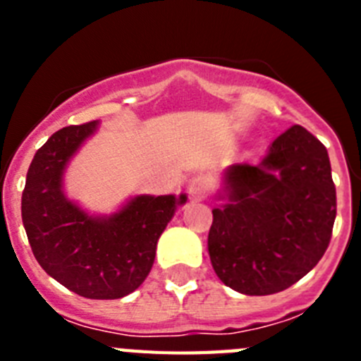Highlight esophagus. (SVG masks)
<instances>
[{"label": "esophagus", "instance_id": "34e87169", "mask_svg": "<svg viewBox=\"0 0 361 361\" xmlns=\"http://www.w3.org/2000/svg\"><path fill=\"white\" fill-rule=\"evenodd\" d=\"M209 191V183L206 177H193L190 178V183H188V193L193 200H202L206 199Z\"/></svg>", "mask_w": 361, "mask_h": 361}]
</instances>
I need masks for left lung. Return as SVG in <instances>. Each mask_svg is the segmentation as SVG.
<instances>
[{"label": "left lung", "mask_w": 361, "mask_h": 361, "mask_svg": "<svg viewBox=\"0 0 361 361\" xmlns=\"http://www.w3.org/2000/svg\"><path fill=\"white\" fill-rule=\"evenodd\" d=\"M228 202L213 209L208 235L216 276L235 291L264 296L291 288L320 262L336 219V188L325 146L295 124L258 164L224 175Z\"/></svg>", "instance_id": "1"}]
</instances>
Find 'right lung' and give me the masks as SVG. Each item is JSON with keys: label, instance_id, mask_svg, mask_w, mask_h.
<instances>
[{"label": "right lung", "instance_id": "right-lung-1", "mask_svg": "<svg viewBox=\"0 0 361 361\" xmlns=\"http://www.w3.org/2000/svg\"><path fill=\"white\" fill-rule=\"evenodd\" d=\"M97 121L66 126L36 152L27 173L21 216L39 266L66 289L92 300L130 295L146 280L161 233L186 195H137L110 216H92L63 193L73 153Z\"/></svg>", "mask_w": 361, "mask_h": 361}]
</instances>
